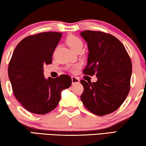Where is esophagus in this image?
Returning <instances> with one entry per match:
<instances>
[{
    "instance_id": "34e87169",
    "label": "esophagus",
    "mask_w": 146,
    "mask_h": 146,
    "mask_svg": "<svg viewBox=\"0 0 146 146\" xmlns=\"http://www.w3.org/2000/svg\"><path fill=\"white\" fill-rule=\"evenodd\" d=\"M71 80H72L73 84H78L80 82V80H79L77 77H75V76H72V77H71Z\"/></svg>"
}]
</instances>
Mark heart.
Listing matches in <instances>:
<instances>
[{"label":"heart","instance_id":"heart-1","mask_svg":"<svg viewBox=\"0 0 146 146\" xmlns=\"http://www.w3.org/2000/svg\"><path fill=\"white\" fill-rule=\"evenodd\" d=\"M66 43L70 47L71 50L75 52L79 49H82L83 47V42L80 38L75 35H69L66 39ZM78 68V66H74L70 69L71 71H75V70Z\"/></svg>","mask_w":146,"mask_h":146}]
</instances>
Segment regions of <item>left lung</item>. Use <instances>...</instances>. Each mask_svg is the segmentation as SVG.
<instances>
[{"label":"left lung","instance_id":"1","mask_svg":"<svg viewBox=\"0 0 146 146\" xmlns=\"http://www.w3.org/2000/svg\"><path fill=\"white\" fill-rule=\"evenodd\" d=\"M80 35L89 49L83 73L97 77L96 82L80 80L84 87L80 99L93 114L108 115L122 104L129 92L131 60L122 43L112 35L90 30Z\"/></svg>","mask_w":146,"mask_h":146}]
</instances>
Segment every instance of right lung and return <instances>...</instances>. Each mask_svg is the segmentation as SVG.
Masks as SVG:
<instances>
[{"mask_svg": "<svg viewBox=\"0 0 146 146\" xmlns=\"http://www.w3.org/2000/svg\"><path fill=\"white\" fill-rule=\"evenodd\" d=\"M62 35L48 31L27 36L16 46L9 61L8 76L15 97L32 113L44 115L53 110L61 91L71 85L68 75L46 79L43 73L44 66L52 63Z\"/></svg>", "mask_w": 146, "mask_h": 146, "instance_id": "1", "label": "right lung"}]
</instances>
